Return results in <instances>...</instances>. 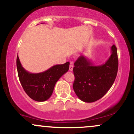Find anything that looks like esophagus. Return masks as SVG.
<instances>
[{
	"label": "esophagus",
	"instance_id": "34e87169",
	"mask_svg": "<svg viewBox=\"0 0 134 134\" xmlns=\"http://www.w3.org/2000/svg\"><path fill=\"white\" fill-rule=\"evenodd\" d=\"M73 62H70V65H69V70H70V71H72V70H73Z\"/></svg>",
	"mask_w": 134,
	"mask_h": 134
}]
</instances>
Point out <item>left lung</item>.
<instances>
[{
	"label": "left lung",
	"instance_id": "1",
	"mask_svg": "<svg viewBox=\"0 0 134 134\" xmlns=\"http://www.w3.org/2000/svg\"><path fill=\"white\" fill-rule=\"evenodd\" d=\"M111 55L104 64L94 65L86 57L80 56L74 63L73 89L84 102H94L107 93L112 86L118 72L117 49L113 44Z\"/></svg>",
	"mask_w": 134,
	"mask_h": 134
}]
</instances>
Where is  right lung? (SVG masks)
<instances>
[{
	"label": "right lung",
	"instance_id": "right-lung-1",
	"mask_svg": "<svg viewBox=\"0 0 134 134\" xmlns=\"http://www.w3.org/2000/svg\"><path fill=\"white\" fill-rule=\"evenodd\" d=\"M69 62L55 65L46 71L33 74L22 67L18 55L16 65L18 76L23 88L30 98L36 101L47 100L53 93L58 80L69 70Z\"/></svg>",
	"mask_w": 134,
	"mask_h": 134
}]
</instances>
